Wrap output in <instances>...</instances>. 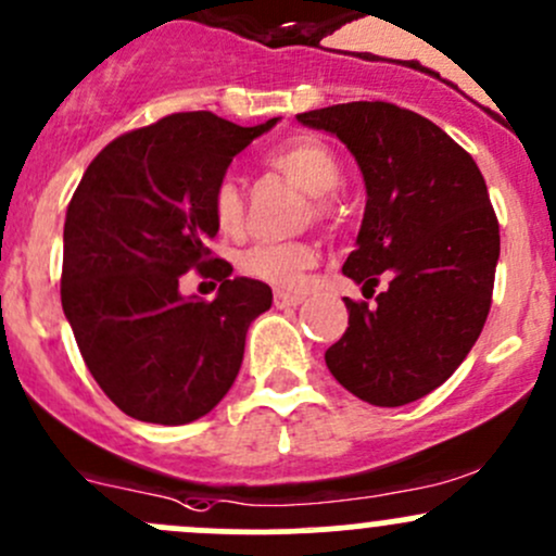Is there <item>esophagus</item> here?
Returning a JSON list of instances; mask_svg holds the SVG:
<instances>
[{"label":"esophagus","instance_id":"1","mask_svg":"<svg viewBox=\"0 0 556 556\" xmlns=\"http://www.w3.org/2000/svg\"><path fill=\"white\" fill-rule=\"evenodd\" d=\"M273 300H276V307L286 309V307H296V304L302 302V296L289 294V291H276V296H273Z\"/></svg>","mask_w":556,"mask_h":556}]
</instances>
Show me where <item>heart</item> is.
I'll list each match as a JSON object with an SVG mask.
<instances>
[{"label":"heart","mask_w":556,"mask_h":556,"mask_svg":"<svg viewBox=\"0 0 556 556\" xmlns=\"http://www.w3.org/2000/svg\"><path fill=\"white\" fill-rule=\"evenodd\" d=\"M265 166L307 193V217H313V223H337L339 199L333 188L342 180V164L328 142L313 135H296L273 148L265 156ZM212 219L225 236H241L247 228V199H243L241 185L232 177H223L214 185ZM315 260H318V252L307 241L254 243L238 256V270L278 289H296Z\"/></svg>","instance_id":"1"}]
</instances>
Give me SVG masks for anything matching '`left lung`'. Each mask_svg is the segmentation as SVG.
<instances>
[{"label": "left lung", "instance_id": "left-lung-1", "mask_svg": "<svg viewBox=\"0 0 556 556\" xmlns=\"http://www.w3.org/2000/svg\"><path fill=\"white\" fill-rule=\"evenodd\" d=\"M337 135L366 180L357 249L342 273L368 304L344 300L350 326L326 366L352 395L381 408L414 403L462 366L493 302L501 252L485 177L475 159L419 113L355 100L300 113Z\"/></svg>", "mask_w": 556, "mask_h": 556}]
</instances>
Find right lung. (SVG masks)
Here are the masks:
<instances>
[{
    "instance_id": "obj_1",
    "label": "right lung",
    "mask_w": 556,
    "mask_h": 556,
    "mask_svg": "<svg viewBox=\"0 0 556 556\" xmlns=\"http://www.w3.org/2000/svg\"><path fill=\"white\" fill-rule=\"evenodd\" d=\"M276 122L238 127L208 111L172 113L111 140L74 190L63 313L89 374L132 419L172 427L206 416L236 381L249 324L270 309V286L230 278L208 241L214 185ZM188 269L220 283L214 301L184 300Z\"/></svg>"
}]
</instances>
